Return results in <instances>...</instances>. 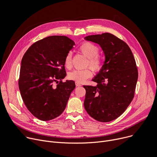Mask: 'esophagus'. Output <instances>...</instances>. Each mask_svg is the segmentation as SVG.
Instances as JSON below:
<instances>
[{
	"instance_id": "34e87169",
	"label": "esophagus",
	"mask_w": 157,
	"mask_h": 157,
	"mask_svg": "<svg viewBox=\"0 0 157 157\" xmlns=\"http://www.w3.org/2000/svg\"><path fill=\"white\" fill-rule=\"evenodd\" d=\"M76 86H81V84L80 83L78 82H76Z\"/></svg>"
}]
</instances>
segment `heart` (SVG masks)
Masks as SVG:
<instances>
[{
	"label": "heart",
	"mask_w": 157,
	"mask_h": 157,
	"mask_svg": "<svg viewBox=\"0 0 157 157\" xmlns=\"http://www.w3.org/2000/svg\"><path fill=\"white\" fill-rule=\"evenodd\" d=\"M79 51L88 58L87 65L94 71H98L102 67V60L98 54L99 48L97 46L90 42H84L79 47ZM72 54L69 52L65 56L64 65L67 68L71 66ZM92 72L90 69L82 70H73L68 74V78L78 82H82L88 78L91 77Z\"/></svg>",
	"instance_id": "obj_1"
}]
</instances>
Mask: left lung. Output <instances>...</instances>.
I'll return each mask as SVG.
<instances>
[{"label": "left lung", "mask_w": 157, "mask_h": 157, "mask_svg": "<svg viewBox=\"0 0 157 157\" xmlns=\"http://www.w3.org/2000/svg\"><path fill=\"white\" fill-rule=\"evenodd\" d=\"M100 46L105 61L92 79L96 86L86 90L84 108L89 115L101 122L118 118L130 105L135 94L138 70L133 53L126 42L110 33L84 37Z\"/></svg>", "instance_id": "1"}]
</instances>
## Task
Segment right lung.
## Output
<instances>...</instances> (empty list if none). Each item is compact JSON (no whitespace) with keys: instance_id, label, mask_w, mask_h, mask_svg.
Segmentation results:
<instances>
[{"instance_id":"obj_1","label":"right lung","mask_w":157,"mask_h":157,"mask_svg":"<svg viewBox=\"0 0 157 157\" xmlns=\"http://www.w3.org/2000/svg\"><path fill=\"white\" fill-rule=\"evenodd\" d=\"M75 45L66 36H49L30 46L22 59L19 88L22 100L28 110L42 121L61 115L76 87L74 81L62 82L66 76L65 56ZM59 79L55 85L53 82Z\"/></svg>"}]
</instances>
